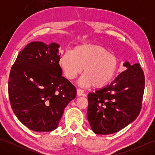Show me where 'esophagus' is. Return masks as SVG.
<instances>
[{
	"label": "esophagus",
	"instance_id": "obj_1",
	"mask_svg": "<svg viewBox=\"0 0 155 155\" xmlns=\"http://www.w3.org/2000/svg\"><path fill=\"white\" fill-rule=\"evenodd\" d=\"M77 93L78 96H83V95H84V92L83 90L81 89V88H77Z\"/></svg>",
	"mask_w": 155,
	"mask_h": 155
}]
</instances>
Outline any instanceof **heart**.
I'll return each instance as SVG.
<instances>
[{"instance_id": "1", "label": "heart", "mask_w": 155, "mask_h": 155, "mask_svg": "<svg viewBox=\"0 0 155 155\" xmlns=\"http://www.w3.org/2000/svg\"><path fill=\"white\" fill-rule=\"evenodd\" d=\"M61 64L64 74L72 80L83 71L84 74L78 81L83 87L94 85L101 88L113 79L117 71L118 60L106 48L98 45H82L67 51L62 56Z\"/></svg>"}]
</instances>
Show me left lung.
<instances>
[{
  "label": "left lung",
  "mask_w": 155,
  "mask_h": 155,
  "mask_svg": "<svg viewBox=\"0 0 155 155\" xmlns=\"http://www.w3.org/2000/svg\"><path fill=\"white\" fill-rule=\"evenodd\" d=\"M127 69L113 82L88 94L87 118L98 134L115 133L136 119L142 107L144 72L140 64H123Z\"/></svg>",
  "instance_id": "obj_1"
}]
</instances>
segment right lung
I'll return each mask as SVG.
<instances>
[{"label": "right lung", "instance_id": "obj_1", "mask_svg": "<svg viewBox=\"0 0 155 155\" xmlns=\"http://www.w3.org/2000/svg\"><path fill=\"white\" fill-rule=\"evenodd\" d=\"M57 43L35 41L19 52L8 78V97L18 119L32 130L57 128L77 90L62 76Z\"/></svg>", "mask_w": 155, "mask_h": 155}]
</instances>
